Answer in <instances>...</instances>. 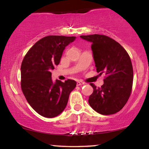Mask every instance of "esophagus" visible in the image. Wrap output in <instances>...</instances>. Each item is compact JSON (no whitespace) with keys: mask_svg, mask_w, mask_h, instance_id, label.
<instances>
[{"mask_svg":"<svg viewBox=\"0 0 149 149\" xmlns=\"http://www.w3.org/2000/svg\"><path fill=\"white\" fill-rule=\"evenodd\" d=\"M85 83H83V82H82V81H77V85H78V86H79V85H84Z\"/></svg>","mask_w":149,"mask_h":149,"instance_id":"1","label":"esophagus"}]
</instances>
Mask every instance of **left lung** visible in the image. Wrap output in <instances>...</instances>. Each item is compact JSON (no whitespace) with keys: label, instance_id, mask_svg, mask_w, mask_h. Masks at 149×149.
<instances>
[{"label":"left lung","instance_id":"8db88e82","mask_svg":"<svg viewBox=\"0 0 149 149\" xmlns=\"http://www.w3.org/2000/svg\"><path fill=\"white\" fill-rule=\"evenodd\" d=\"M92 42L91 48L97 73L105 74L103 85L89 97V104L102 115L118 112L127 103L133 83V68L127 51L111 38L104 35L80 36Z\"/></svg>","mask_w":149,"mask_h":149}]
</instances>
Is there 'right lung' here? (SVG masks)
<instances>
[{"mask_svg": "<svg viewBox=\"0 0 149 149\" xmlns=\"http://www.w3.org/2000/svg\"><path fill=\"white\" fill-rule=\"evenodd\" d=\"M75 36H48L36 42L24 57L21 65V88L28 103L40 116L54 118L66 107L76 82L52 80L51 71L60 61L65 47Z\"/></svg>", "mask_w": 149, "mask_h": 149, "instance_id": "1", "label": "right lung"}]
</instances>
